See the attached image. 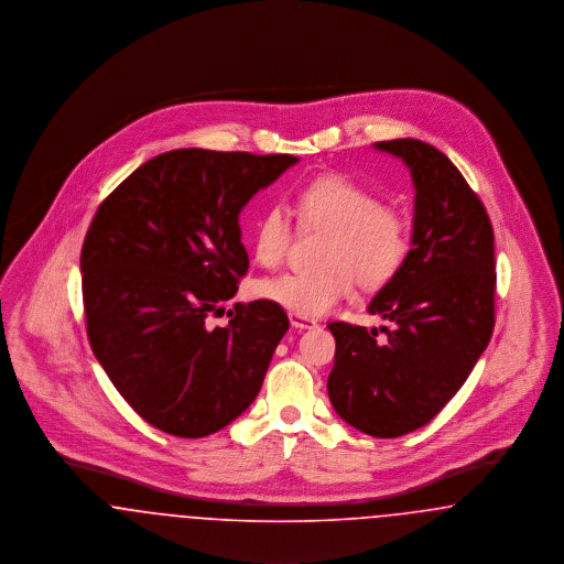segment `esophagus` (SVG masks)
<instances>
[{"mask_svg": "<svg viewBox=\"0 0 564 564\" xmlns=\"http://www.w3.org/2000/svg\"><path fill=\"white\" fill-rule=\"evenodd\" d=\"M290 323H292V327H295V329H313L317 325V322H313V319H308V317H304L300 313H290Z\"/></svg>", "mask_w": 564, "mask_h": 564, "instance_id": "esophagus-1", "label": "esophagus"}]
</instances>
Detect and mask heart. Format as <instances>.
I'll list each match as a JSON object with an SVG mask.
<instances>
[{"instance_id":"obj_1","label":"heart","mask_w":564,"mask_h":564,"mask_svg":"<svg viewBox=\"0 0 564 564\" xmlns=\"http://www.w3.org/2000/svg\"><path fill=\"white\" fill-rule=\"evenodd\" d=\"M294 209L302 226L327 228L323 267L288 270L253 285L262 300L304 317H317L349 297L359 281L378 290L393 281L410 253V228L398 209L382 205L375 189L343 173H323L295 189ZM292 241V224L281 207L258 219L251 249L262 267H276Z\"/></svg>"}]
</instances>
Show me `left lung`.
Returning a JSON list of instances; mask_svg holds the SVG:
<instances>
[{"label": "left lung", "mask_w": 564, "mask_h": 564, "mask_svg": "<svg viewBox=\"0 0 564 564\" xmlns=\"http://www.w3.org/2000/svg\"><path fill=\"white\" fill-rule=\"evenodd\" d=\"M414 184L410 253L368 304L378 329L329 323L336 338L329 402L350 427L400 437L455 398L495 327V235L482 200L446 154L419 139L378 141Z\"/></svg>", "instance_id": "8db88e82"}]
</instances>
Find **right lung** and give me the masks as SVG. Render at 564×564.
I'll use <instances>...</instances> for the list:
<instances>
[{"label":"right lung","instance_id":"1","mask_svg":"<svg viewBox=\"0 0 564 564\" xmlns=\"http://www.w3.org/2000/svg\"><path fill=\"white\" fill-rule=\"evenodd\" d=\"M297 159L184 148L141 164L101 203L82 245V295L95 357L156 430L205 437L258 398L285 311L256 300L207 317L249 269L242 207Z\"/></svg>","mask_w":564,"mask_h":564}]
</instances>
